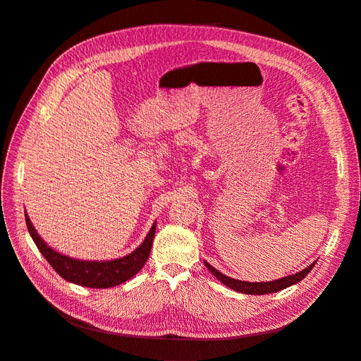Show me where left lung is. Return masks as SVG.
Returning <instances> with one entry per match:
<instances>
[{
    "instance_id": "left-lung-1",
    "label": "left lung",
    "mask_w": 361,
    "mask_h": 361,
    "mask_svg": "<svg viewBox=\"0 0 361 361\" xmlns=\"http://www.w3.org/2000/svg\"><path fill=\"white\" fill-rule=\"evenodd\" d=\"M313 262L310 267H307L306 269L300 271L298 274L295 275H290V276H286V278H281V279H275V281H271V282H244V281H238V279H233L230 276H226L224 274H221L219 271H216L214 267H211L209 263L204 262V267L209 269V272L214 274V276H216L224 286L230 287L231 290L234 291H238V293H243V294H256V295H262V294H271V293H276V291H281L283 288H287L290 286H294V283L300 282L302 278H305L314 267Z\"/></svg>"
}]
</instances>
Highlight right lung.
<instances>
[{
	"label": "right lung",
	"instance_id": "add662e5",
	"mask_svg": "<svg viewBox=\"0 0 361 361\" xmlns=\"http://www.w3.org/2000/svg\"><path fill=\"white\" fill-rule=\"evenodd\" d=\"M26 216V225L30 237L33 238L36 247L39 249L42 256L48 260V263L54 268V271L63 276L66 281L79 283V286L89 287V288H111L120 286V283L128 281L130 278L135 276L146 263L152 243H154L155 230H157V222L152 225L149 234L146 235L145 241L139 245V247L116 260H108V262H86V260H75L68 256L60 255L59 252L52 250L49 245L45 244V241L37 235L36 230L27 216Z\"/></svg>",
	"mask_w": 361,
	"mask_h": 361
}]
</instances>
